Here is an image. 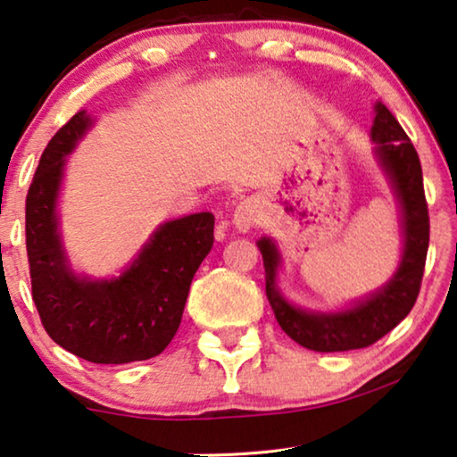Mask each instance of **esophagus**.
Masks as SVG:
<instances>
[{
  "label": "esophagus",
  "mask_w": 457,
  "mask_h": 457,
  "mask_svg": "<svg viewBox=\"0 0 457 457\" xmlns=\"http://www.w3.org/2000/svg\"><path fill=\"white\" fill-rule=\"evenodd\" d=\"M253 222H255V205H253L252 199H245V202H241L235 208L233 224H235L237 230H241V233H247V230L253 227Z\"/></svg>",
  "instance_id": "obj_1"
}]
</instances>
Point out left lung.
Returning <instances> with one entry per match:
<instances>
[{
  "mask_svg": "<svg viewBox=\"0 0 457 457\" xmlns=\"http://www.w3.org/2000/svg\"><path fill=\"white\" fill-rule=\"evenodd\" d=\"M374 112L377 116L372 124V141L377 143L380 166L391 179L393 191L402 204L403 253L389 283L343 312H305L280 295L277 287V268L280 264L277 245L266 237L258 241L266 268V297L274 316L293 341L312 352H349L372 345L410 314L420 293L430 233L422 166L410 137L389 108L378 102Z\"/></svg>",
  "mask_w": 457,
  "mask_h": 457,
  "instance_id": "obj_1",
  "label": "left lung"
}]
</instances>
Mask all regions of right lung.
Masks as SVG:
<instances>
[{
	"label": "right lung",
	"instance_id": "1",
	"mask_svg": "<svg viewBox=\"0 0 457 457\" xmlns=\"http://www.w3.org/2000/svg\"><path fill=\"white\" fill-rule=\"evenodd\" d=\"M91 124L77 112L47 143L29 187L30 285L43 328L60 347L93 364H129L162 353L177 335L191 280L214 245V216L164 222L120 277H77L62 247L55 199L66 155Z\"/></svg>",
	"mask_w": 457,
	"mask_h": 457
}]
</instances>
